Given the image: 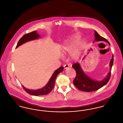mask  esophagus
<instances>
[{"label": "esophagus", "mask_w": 123, "mask_h": 123, "mask_svg": "<svg viewBox=\"0 0 123 123\" xmlns=\"http://www.w3.org/2000/svg\"><path fill=\"white\" fill-rule=\"evenodd\" d=\"M69 67H70V65L68 64H64V68L65 69H66L69 68Z\"/></svg>", "instance_id": "34e87169"}]
</instances>
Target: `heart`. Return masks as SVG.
<instances>
[{"label":"heart","instance_id":"obj_1","mask_svg":"<svg viewBox=\"0 0 123 123\" xmlns=\"http://www.w3.org/2000/svg\"><path fill=\"white\" fill-rule=\"evenodd\" d=\"M80 37L78 35H75L74 36L73 38H72V40L71 41H67L64 44V45L62 46V52L63 53H69L72 50V45L76 41H78ZM80 54V47H78L74 49H73L71 52L70 55L71 58L73 59H78Z\"/></svg>","mask_w":123,"mask_h":123}]
</instances>
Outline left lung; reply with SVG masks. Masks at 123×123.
I'll use <instances>...</instances> for the list:
<instances>
[{
  "label": "left lung",
  "instance_id": "left-lung-1",
  "mask_svg": "<svg viewBox=\"0 0 123 123\" xmlns=\"http://www.w3.org/2000/svg\"><path fill=\"white\" fill-rule=\"evenodd\" d=\"M95 41H106L109 45L110 43L105 38L99 35L98 33L94 31ZM113 64V55L112 56V58L110 62V70L107 76L102 80L98 81L93 80L90 77L88 76L82 70L80 64L79 63H75L72 65V67L75 69L76 72V75L75 79L73 81L74 85L78 89L84 92H93L98 90L102 88L109 81L111 77V68Z\"/></svg>",
  "mask_w": 123,
  "mask_h": 123
}]
</instances>
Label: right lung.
Listing matches in <instances>:
<instances>
[{"label": "right lung", "mask_w": 123, "mask_h": 123, "mask_svg": "<svg viewBox=\"0 0 123 123\" xmlns=\"http://www.w3.org/2000/svg\"><path fill=\"white\" fill-rule=\"evenodd\" d=\"M40 37V35L38 34L35 31L30 32L28 34H25L19 40L16 48H17L20 46H21V45L27 42L37 39ZM63 70H64V67L63 66H61L58 68L57 70H55L54 72L51 77L50 78L49 81L46 84V85L42 88L39 89L37 90H31L24 87L23 85H22V86L26 92H27L29 94H31L32 95L39 96V95H44L47 94L49 93L52 91L53 88H54L56 77L60 73L63 71Z\"/></svg>", "instance_id": "obj_1"}]
</instances>
